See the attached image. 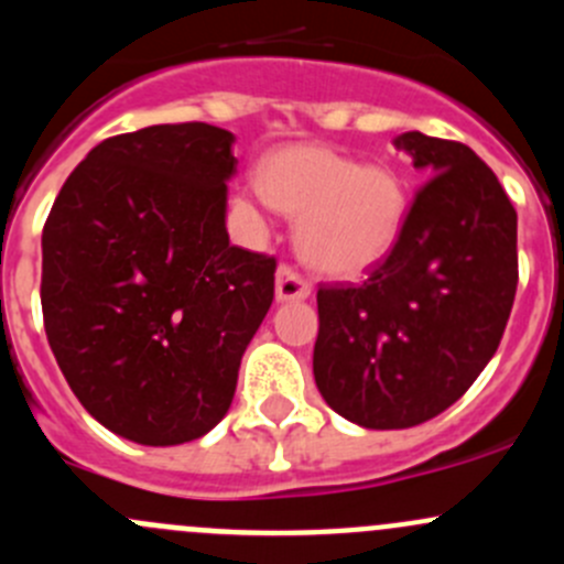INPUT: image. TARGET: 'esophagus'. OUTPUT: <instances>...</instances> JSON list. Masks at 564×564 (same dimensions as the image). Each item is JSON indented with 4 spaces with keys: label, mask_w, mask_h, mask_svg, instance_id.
<instances>
[{
    "label": "esophagus",
    "mask_w": 564,
    "mask_h": 564,
    "mask_svg": "<svg viewBox=\"0 0 564 564\" xmlns=\"http://www.w3.org/2000/svg\"><path fill=\"white\" fill-rule=\"evenodd\" d=\"M311 294V281L297 272V267L281 264L275 272V297L281 303L289 300H305Z\"/></svg>",
    "instance_id": "esophagus-1"
}]
</instances>
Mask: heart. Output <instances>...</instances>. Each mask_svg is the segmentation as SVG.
Returning <instances> with one entry per match:
<instances>
[{"mask_svg":"<svg viewBox=\"0 0 564 564\" xmlns=\"http://www.w3.org/2000/svg\"><path fill=\"white\" fill-rule=\"evenodd\" d=\"M261 191L300 218V253L329 275H360L395 248L406 193L382 166H357L324 147H283L261 166Z\"/></svg>","mask_w":564,"mask_h":564,"instance_id":"b5f03b06","label":"heart"}]
</instances>
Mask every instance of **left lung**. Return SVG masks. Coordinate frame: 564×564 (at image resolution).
<instances>
[{"label":"left lung","mask_w":564,"mask_h":564,"mask_svg":"<svg viewBox=\"0 0 564 564\" xmlns=\"http://www.w3.org/2000/svg\"><path fill=\"white\" fill-rule=\"evenodd\" d=\"M429 182L395 248L362 283L318 286L314 377L362 429H412L445 412L497 351L519 286L516 209L466 144L395 139Z\"/></svg>","instance_id":"1"}]
</instances>
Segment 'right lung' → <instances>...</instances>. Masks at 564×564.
Segmentation results:
<instances>
[{
	"instance_id": "1",
	"label": "right lung",
	"mask_w": 564,
	"mask_h": 564,
	"mask_svg": "<svg viewBox=\"0 0 564 564\" xmlns=\"http://www.w3.org/2000/svg\"><path fill=\"white\" fill-rule=\"evenodd\" d=\"M231 144L207 122L111 135L43 226L51 351L82 406L139 445H182L224 420L275 297V256L226 231Z\"/></svg>"
}]
</instances>
